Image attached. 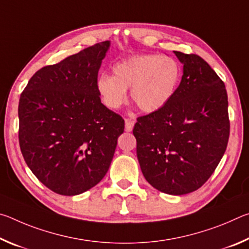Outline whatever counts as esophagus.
Listing matches in <instances>:
<instances>
[{"label":"esophagus","instance_id":"34e87169","mask_svg":"<svg viewBox=\"0 0 249 249\" xmlns=\"http://www.w3.org/2000/svg\"><path fill=\"white\" fill-rule=\"evenodd\" d=\"M134 124H135V122L133 120L126 119L125 120V130H126V132H132V129L134 127Z\"/></svg>","mask_w":249,"mask_h":249}]
</instances>
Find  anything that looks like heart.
I'll list each match as a JSON object with an SVG mask.
<instances>
[{"mask_svg": "<svg viewBox=\"0 0 249 249\" xmlns=\"http://www.w3.org/2000/svg\"><path fill=\"white\" fill-rule=\"evenodd\" d=\"M114 75L102 73L96 89L108 108L117 109L130 96L141 111L154 113L169 102L178 87L181 68L177 60L158 54H136L113 66Z\"/></svg>", "mask_w": 249, "mask_h": 249, "instance_id": "heart-1", "label": "heart"}]
</instances>
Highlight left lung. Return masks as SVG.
<instances>
[{
  "label": "left lung",
  "mask_w": 249,
  "mask_h": 249,
  "mask_svg": "<svg viewBox=\"0 0 249 249\" xmlns=\"http://www.w3.org/2000/svg\"><path fill=\"white\" fill-rule=\"evenodd\" d=\"M183 75L159 111L137 117L133 134L145 179L172 196L197 190L224 155L230 137L225 84L204 59L175 52Z\"/></svg>",
  "instance_id": "obj_1"
}]
</instances>
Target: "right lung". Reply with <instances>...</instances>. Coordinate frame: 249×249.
<instances>
[{"instance_id": "right-lung-1", "label": "right lung", "mask_w": 249, "mask_h": 249, "mask_svg": "<svg viewBox=\"0 0 249 249\" xmlns=\"http://www.w3.org/2000/svg\"><path fill=\"white\" fill-rule=\"evenodd\" d=\"M108 47L105 40L44 67L20 94V151L36 178L58 195L98 184L124 132L123 117L101 103L96 89Z\"/></svg>"}]
</instances>
